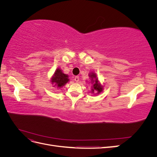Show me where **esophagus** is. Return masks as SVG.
<instances>
[{"label": "esophagus", "mask_w": 157, "mask_h": 157, "mask_svg": "<svg viewBox=\"0 0 157 157\" xmlns=\"http://www.w3.org/2000/svg\"><path fill=\"white\" fill-rule=\"evenodd\" d=\"M75 80L77 82H78V80H79V77H77V76H76V77H75Z\"/></svg>", "instance_id": "esophagus-1"}]
</instances>
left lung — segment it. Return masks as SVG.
<instances>
[{
  "label": "left lung",
  "instance_id": "left-lung-1",
  "mask_svg": "<svg viewBox=\"0 0 157 157\" xmlns=\"http://www.w3.org/2000/svg\"><path fill=\"white\" fill-rule=\"evenodd\" d=\"M88 77L90 80H91L90 81L91 84H92L91 86V93L94 94V95H97L101 93L103 90V86L98 80L96 73H95L94 72H90L88 74Z\"/></svg>",
  "mask_w": 157,
  "mask_h": 157
}]
</instances>
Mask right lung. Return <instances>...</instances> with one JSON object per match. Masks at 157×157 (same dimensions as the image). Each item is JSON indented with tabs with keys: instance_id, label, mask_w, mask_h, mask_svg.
I'll return each instance as SVG.
<instances>
[{
	"instance_id": "right-lung-1",
	"label": "right lung",
	"mask_w": 157,
	"mask_h": 157,
	"mask_svg": "<svg viewBox=\"0 0 157 157\" xmlns=\"http://www.w3.org/2000/svg\"><path fill=\"white\" fill-rule=\"evenodd\" d=\"M69 81V75L63 73L60 68H58L55 71L50 79V82L53 85V87H56L58 89L64 86L65 84H67Z\"/></svg>"
}]
</instances>
